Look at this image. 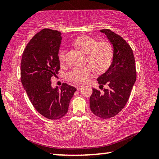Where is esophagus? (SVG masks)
<instances>
[{
    "mask_svg": "<svg viewBox=\"0 0 159 159\" xmlns=\"http://www.w3.org/2000/svg\"><path fill=\"white\" fill-rule=\"evenodd\" d=\"M80 88H81V85H76V88L77 90H80Z\"/></svg>",
    "mask_w": 159,
    "mask_h": 159,
    "instance_id": "obj_1",
    "label": "esophagus"
}]
</instances>
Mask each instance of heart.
<instances>
[{
	"label": "heart",
	"instance_id": "obj_1",
	"mask_svg": "<svg viewBox=\"0 0 159 159\" xmlns=\"http://www.w3.org/2000/svg\"><path fill=\"white\" fill-rule=\"evenodd\" d=\"M74 45L82 52L87 54L86 62L92 66L96 72L102 73L109 67L114 56V50L110 43L98 42L95 38L84 35L76 38L74 41ZM57 55L60 62L64 63L66 60L64 50L62 48L59 50ZM92 67L86 65L75 67L66 74V79L72 83L79 84L84 83L93 73V67Z\"/></svg>",
	"mask_w": 159,
	"mask_h": 159
}]
</instances>
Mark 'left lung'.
<instances>
[{"mask_svg": "<svg viewBox=\"0 0 159 159\" xmlns=\"http://www.w3.org/2000/svg\"><path fill=\"white\" fill-rule=\"evenodd\" d=\"M114 47V57L109 69L98 79L99 88L107 85L104 93L93 88L90 109L104 119L115 116L124 108L136 80V67L133 50L123 38L109 29H102Z\"/></svg>", "mask_w": 159, "mask_h": 159, "instance_id": "obj_1", "label": "left lung"}]
</instances>
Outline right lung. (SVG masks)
Returning a JSON list of instances; mask_svg holds the SVG:
<instances>
[{"label":"right lung","mask_w":159,"mask_h":159,"mask_svg":"<svg viewBox=\"0 0 159 159\" xmlns=\"http://www.w3.org/2000/svg\"><path fill=\"white\" fill-rule=\"evenodd\" d=\"M61 33L44 29L28 43L21 60V81L36 111L48 119L65 116L76 88L62 83L52 88L51 79L60 69L58 51Z\"/></svg>","instance_id":"1"}]
</instances>
